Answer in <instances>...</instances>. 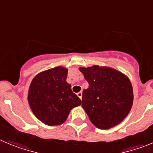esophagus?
<instances>
[{
  "mask_svg": "<svg viewBox=\"0 0 153 153\" xmlns=\"http://www.w3.org/2000/svg\"><path fill=\"white\" fill-rule=\"evenodd\" d=\"M77 95H78V97H79L80 99H82V92L80 91V92H78V93H77Z\"/></svg>",
  "mask_w": 153,
  "mask_h": 153,
  "instance_id": "esophagus-1",
  "label": "esophagus"
}]
</instances>
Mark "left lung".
<instances>
[{
	"label": "left lung",
	"instance_id": "obj_1",
	"mask_svg": "<svg viewBox=\"0 0 153 153\" xmlns=\"http://www.w3.org/2000/svg\"><path fill=\"white\" fill-rule=\"evenodd\" d=\"M88 88L82 94V107L96 127L107 130L123 120L133 100L130 79L114 68L93 65L79 68Z\"/></svg>",
	"mask_w": 153,
	"mask_h": 153
}]
</instances>
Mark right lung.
Listing matches in <instances>:
<instances>
[{"instance_id":"right-lung-1","label":"right lung","mask_w":153,"mask_h":153,"mask_svg":"<svg viewBox=\"0 0 153 153\" xmlns=\"http://www.w3.org/2000/svg\"><path fill=\"white\" fill-rule=\"evenodd\" d=\"M67 75V68L58 66L36 75L30 84L29 104L34 115L45 124H62L70 111L82 104L66 82Z\"/></svg>"}]
</instances>
